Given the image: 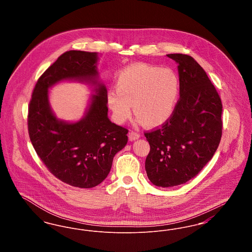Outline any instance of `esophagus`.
Instances as JSON below:
<instances>
[{"label": "esophagus", "instance_id": "1", "mask_svg": "<svg viewBox=\"0 0 252 252\" xmlns=\"http://www.w3.org/2000/svg\"><path fill=\"white\" fill-rule=\"evenodd\" d=\"M140 138V134H138L137 132L130 131L128 133V139L129 141H135L138 140Z\"/></svg>", "mask_w": 252, "mask_h": 252}]
</instances>
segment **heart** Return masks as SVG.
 Segmentation results:
<instances>
[{
  "label": "heart",
  "mask_w": 252,
  "mask_h": 252,
  "mask_svg": "<svg viewBox=\"0 0 252 252\" xmlns=\"http://www.w3.org/2000/svg\"><path fill=\"white\" fill-rule=\"evenodd\" d=\"M115 89L107 94L114 120L123 124L135 116L144 126L156 127L174 114L180 95L178 74L169 68L147 63L127 66L117 75Z\"/></svg>",
  "instance_id": "heart-1"
}]
</instances>
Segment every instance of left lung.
<instances>
[{"mask_svg":"<svg viewBox=\"0 0 252 252\" xmlns=\"http://www.w3.org/2000/svg\"><path fill=\"white\" fill-rule=\"evenodd\" d=\"M167 57L179 65L180 99L165 124L144 133L150 144L145 171L162 188L194 178L215 155L222 136L221 99L203 68L188 55Z\"/></svg>","mask_w":252,"mask_h":252,"instance_id":"8db88e82","label":"left lung"}]
</instances>
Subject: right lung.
Masks as SVG:
<instances>
[{"mask_svg": "<svg viewBox=\"0 0 252 252\" xmlns=\"http://www.w3.org/2000/svg\"><path fill=\"white\" fill-rule=\"evenodd\" d=\"M97 53L68 51L38 78L28 108L31 143L49 171L78 188H93L108 177L113 158L127 143L128 130L108 117L107 89L98 80ZM64 80L95 86L85 117L59 120L48 103V89Z\"/></svg>", "mask_w": 252, "mask_h": 252, "instance_id": "right-lung-1", "label": "right lung"}]
</instances>
